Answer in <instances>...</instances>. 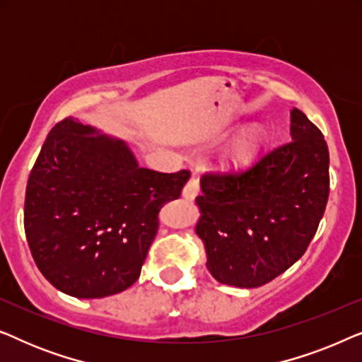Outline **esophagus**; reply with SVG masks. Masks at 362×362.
I'll return each instance as SVG.
<instances>
[{
  "mask_svg": "<svg viewBox=\"0 0 362 362\" xmlns=\"http://www.w3.org/2000/svg\"><path fill=\"white\" fill-rule=\"evenodd\" d=\"M199 189H201V176L192 175L191 180L187 181V185L185 186V189H182V196H185L186 199H194V197L199 194Z\"/></svg>",
  "mask_w": 362,
  "mask_h": 362,
  "instance_id": "1",
  "label": "esophagus"
}]
</instances>
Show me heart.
<instances>
[{
  "label": "heart",
  "mask_w": 362,
  "mask_h": 362,
  "mask_svg": "<svg viewBox=\"0 0 362 362\" xmlns=\"http://www.w3.org/2000/svg\"><path fill=\"white\" fill-rule=\"evenodd\" d=\"M260 132L257 128H249L242 132L239 136L232 141L229 150L226 153V160L230 166H242L252 160L255 155L257 148L260 145Z\"/></svg>",
  "instance_id": "b5f03b06"
}]
</instances>
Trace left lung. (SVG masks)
I'll list each match as a JSON object with an SVG mask.
<instances>
[{"label":"left lung","instance_id":"left-lung-1","mask_svg":"<svg viewBox=\"0 0 362 362\" xmlns=\"http://www.w3.org/2000/svg\"><path fill=\"white\" fill-rule=\"evenodd\" d=\"M291 140L240 171H209L196 197L207 269L239 288L269 284L308 249L329 196V153L323 133L298 108Z\"/></svg>","mask_w":362,"mask_h":362}]
</instances>
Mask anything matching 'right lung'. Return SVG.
Instances as JSON below:
<instances>
[{"label": "right lung", "instance_id": "1", "mask_svg": "<svg viewBox=\"0 0 362 362\" xmlns=\"http://www.w3.org/2000/svg\"><path fill=\"white\" fill-rule=\"evenodd\" d=\"M191 173L136 165L120 140L67 117L44 141L26 186L24 232L46 280L77 298H102L138 280L161 207Z\"/></svg>", "mask_w": 362, "mask_h": 362}]
</instances>
